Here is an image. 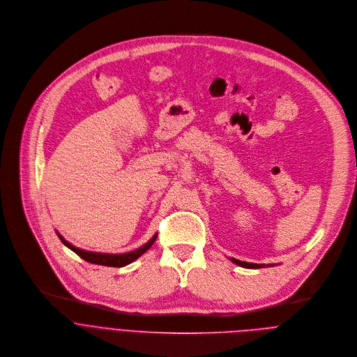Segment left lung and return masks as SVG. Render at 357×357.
<instances>
[{
	"label": "left lung",
	"instance_id": "1",
	"mask_svg": "<svg viewBox=\"0 0 357 357\" xmlns=\"http://www.w3.org/2000/svg\"><path fill=\"white\" fill-rule=\"evenodd\" d=\"M231 260H232L235 264H238V266H241V267H246V268H260V267H264V264L246 263V261H241V260H238V259H234V257H231ZM270 266H273V264H270Z\"/></svg>",
	"mask_w": 357,
	"mask_h": 357
}]
</instances>
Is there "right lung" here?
Here are the masks:
<instances>
[{
    "mask_svg": "<svg viewBox=\"0 0 357 357\" xmlns=\"http://www.w3.org/2000/svg\"><path fill=\"white\" fill-rule=\"evenodd\" d=\"M56 234H57V236L60 238V241L63 242L64 246H67L70 250H73L75 253H77L86 261L93 263V264L109 266V267H123V266L135 261L137 257H140L146 250L151 249V246L155 243V241L158 238V234H155L153 238L148 243L137 248L136 250H132V252H128V253L114 255V253H98V252H89V250H84V249H79L75 245H71L70 242H67L59 232H56Z\"/></svg>",
    "mask_w": 357,
    "mask_h": 357,
    "instance_id": "obj_1",
    "label": "right lung"
}]
</instances>
